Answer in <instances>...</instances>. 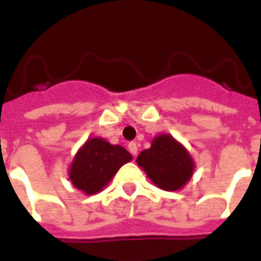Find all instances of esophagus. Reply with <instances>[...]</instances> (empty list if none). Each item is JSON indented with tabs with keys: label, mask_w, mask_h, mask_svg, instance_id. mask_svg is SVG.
Segmentation results:
<instances>
[{
	"label": "esophagus",
	"mask_w": 261,
	"mask_h": 261,
	"mask_svg": "<svg viewBox=\"0 0 261 261\" xmlns=\"http://www.w3.org/2000/svg\"><path fill=\"white\" fill-rule=\"evenodd\" d=\"M128 151H130L133 155H137V151H138V144H137V142H130V144H128Z\"/></svg>",
	"instance_id": "obj_1"
}]
</instances>
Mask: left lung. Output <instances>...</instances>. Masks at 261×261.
I'll return each mask as SVG.
<instances>
[{"label":"left lung","mask_w":261,"mask_h":261,"mask_svg":"<svg viewBox=\"0 0 261 261\" xmlns=\"http://www.w3.org/2000/svg\"><path fill=\"white\" fill-rule=\"evenodd\" d=\"M137 164L162 190L175 192L192 177L194 162L185 148L170 136H159L149 149H144Z\"/></svg>","instance_id":"left-lung-1"}]
</instances>
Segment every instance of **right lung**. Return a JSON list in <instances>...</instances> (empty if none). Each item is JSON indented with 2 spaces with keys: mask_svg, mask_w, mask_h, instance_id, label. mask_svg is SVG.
Wrapping results in <instances>:
<instances>
[{
  "mask_svg": "<svg viewBox=\"0 0 261 261\" xmlns=\"http://www.w3.org/2000/svg\"><path fill=\"white\" fill-rule=\"evenodd\" d=\"M133 156L120 145H112L102 138H91L75 155L69 179L76 189L95 194L112 180L117 170Z\"/></svg>",
  "mask_w": 261,
  "mask_h": 261,
  "instance_id": "right-lung-1",
  "label": "right lung"
}]
</instances>
